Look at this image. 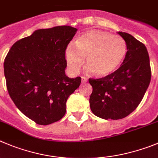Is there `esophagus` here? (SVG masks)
<instances>
[{
    "label": "esophagus",
    "instance_id": "1",
    "mask_svg": "<svg viewBox=\"0 0 158 158\" xmlns=\"http://www.w3.org/2000/svg\"><path fill=\"white\" fill-rule=\"evenodd\" d=\"M88 81V78L85 77H81V83L85 84Z\"/></svg>",
    "mask_w": 158,
    "mask_h": 158
}]
</instances>
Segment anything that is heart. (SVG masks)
I'll return each mask as SVG.
<instances>
[{
  "mask_svg": "<svg viewBox=\"0 0 158 158\" xmlns=\"http://www.w3.org/2000/svg\"><path fill=\"white\" fill-rule=\"evenodd\" d=\"M75 45L65 50L66 65L73 73L79 72L86 58L88 71L106 77L119 68L127 53L126 42L121 36L100 30L85 32L77 37Z\"/></svg>",
  "mask_w": 158,
  "mask_h": 158,
  "instance_id": "1",
  "label": "heart"
}]
</instances>
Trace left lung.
Wrapping results in <instances>:
<instances>
[{
	"label": "left lung",
	"mask_w": 158,
	"mask_h": 158,
	"mask_svg": "<svg viewBox=\"0 0 158 158\" xmlns=\"http://www.w3.org/2000/svg\"><path fill=\"white\" fill-rule=\"evenodd\" d=\"M118 34L125 40L127 53L122 64L110 75L89 79L92 112L102 119H122L135 110L150 85L151 69L146 46L131 34Z\"/></svg>",
	"instance_id": "8db88e82"
}]
</instances>
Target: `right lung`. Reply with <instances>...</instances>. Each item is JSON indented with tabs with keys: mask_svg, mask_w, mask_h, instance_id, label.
Returning <instances> with one entry per match:
<instances>
[{
	"mask_svg": "<svg viewBox=\"0 0 158 158\" xmlns=\"http://www.w3.org/2000/svg\"><path fill=\"white\" fill-rule=\"evenodd\" d=\"M77 31L69 26L37 30L13 44L4 59L10 97L37 124L61 119L68 97L80 86V77L69 78L65 73V50Z\"/></svg>",
	"mask_w": 158,
	"mask_h": 158,
	"instance_id": "right-lung-1",
	"label": "right lung"
}]
</instances>
